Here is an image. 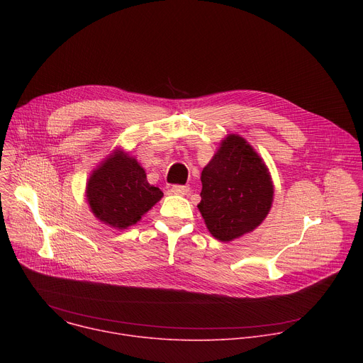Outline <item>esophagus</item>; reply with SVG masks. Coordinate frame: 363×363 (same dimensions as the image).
I'll list each match as a JSON object with an SVG mask.
<instances>
[{
    "mask_svg": "<svg viewBox=\"0 0 363 363\" xmlns=\"http://www.w3.org/2000/svg\"><path fill=\"white\" fill-rule=\"evenodd\" d=\"M171 192L172 194H175V195H186L188 192H189V186H186V185H172V188H171Z\"/></svg>",
    "mask_w": 363,
    "mask_h": 363,
    "instance_id": "1",
    "label": "esophagus"
}]
</instances>
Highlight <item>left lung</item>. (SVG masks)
Returning <instances> with one entry per match:
<instances>
[{
    "instance_id": "left-lung-1",
    "label": "left lung",
    "mask_w": 363,
    "mask_h": 363,
    "mask_svg": "<svg viewBox=\"0 0 363 363\" xmlns=\"http://www.w3.org/2000/svg\"><path fill=\"white\" fill-rule=\"evenodd\" d=\"M198 210L220 241L260 225L273 202V184L262 158L238 135H230L201 174Z\"/></svg>"
}]
</instances>
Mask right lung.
<instances>
[{"label": "right lung", "instance_id": "right-lung-1", "mask_svg": "<svg viewBox=\"0 0 363 363\" xmlns=\"http://www.w3.org/2000/svg\"><path fill=\"white\" fill-rule=\"evenodd\" d=\"M162 195L160 188L146 181L138 161L123 152H115L93 171L86 189L93 214L119 230L136 224Z\"/></svg>", "mask_w": 363, "mask_h": 363}]
</instances>
